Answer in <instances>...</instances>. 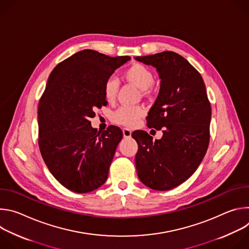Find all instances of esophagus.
Segmentation results:
<instances>
[{
	"mask_svg": "<svg viewBox=\"0 0 249 249\" xmlns=\"http://www.w3.org/2000/svg\"><path fill=\"white\" fill-rule=\"evenodd\" d=\"M132 135V131L128 128H123V136L124 138H130Z\"/></svg>",
	"mask_w": 249,
	"mask_h": 249,
	"instance_id": "1",
	"label": "esophagus"
}]
</instances>
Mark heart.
I'll return each instance as SVG.
<instances>
[{"label":"heart","mask_w":249,"mask_h":249,"mask_svg":"<svg viewBox=\"0 0 249 249\" xmlns=\"http://www.w3.org/2000/svg\"><path fill=\"white\" fill-rule=\"evenodd\" d=\"M123 78L129 83L135 85L138 89L143 90L145 94L151 92V86L154 83L155 77L152 71L142 64L135 63L131 65L123 73ZM119 83L115 78H109L105 81L103 86V95L108 102L114 101L117 95ZM145 110L141 106H121L112 114L114 123L133 127L144 116Z\"/></svg>","instance_id":"1"}]
</instances>
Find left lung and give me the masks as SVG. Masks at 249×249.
Returning <instances> with one entry per match:
<instances>
[{"mask_svg":"<svg viewBox=\"0 0 249 249\" xmlns=\"http://www.w3.org/2000/svg\"><path fill=\"white\" fill-rule=\"evenodd\" d=\"M135 59L153 66L159 74L160 92L147 116V125L162 128L163 133L156 141L145 131L132 134L139 147L137 173L146 186L170 190L186 181L206 155L211 104L201 75L179 54L164 51Z\"/></svg>","mask_w":249,"mask_h":249,"instance_id":"left-lung-1","label":"left lung"}]
</instances>
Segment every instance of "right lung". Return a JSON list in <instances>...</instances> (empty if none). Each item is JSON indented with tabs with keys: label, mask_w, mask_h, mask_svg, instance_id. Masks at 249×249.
<instances>
[{
	"label": "right lung",
	"mask_w": 249,
	"mask_h": 249,
	"mask_svg": "<svg viewBox=\"0 0 249 249\" xmlns=\"http://www.w3.org/2000/svg\"><path fill=\"white\" fill-rule=\"evenodd\" d=\"M130 59L86 49L59 63L48 78L38 105V144L52 175L71 191L88 193L107 179L122 131L97 132L89 119L107 104L105 81Z\"/></svg>",
	"instance_id": "add662e5"
}]
</instances>
